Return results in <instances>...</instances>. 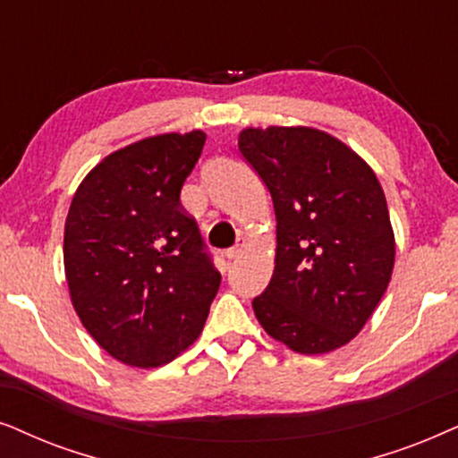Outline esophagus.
Wrapping results in <instances>:
<instances>
[{
	"mask_svg": "<svg viewBox=\"0 0 458 458\" xmlns=\"http://www.w3.org/2000/svg\"><path fill=\"white\" fill-rule=\"evenodd\" d=\"M245 247H247V239H241V241H239V245L233 247V249H228V251H225V258H228V259H236V258H241V253L245 251Z\"/></svg>",
	"mask_w": 458,
	"mask_h": 458,
	"instance_id": "esophagus-1",
	"label": "esophagus"
}]
</instances>
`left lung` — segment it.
<instances>
[{
    "mask_svg": "<svg viewBox=\"0 0 458 458\" xmlns=\"http://www.w3.org/2000/svg\"><path fill=\"white\" fill-rule=\"evenodd\" d=\"M239 150L276 213L274 272L253 300L261 328L306 356L339 350L392 280L395 236L379 180L356 150L308 125L245 127Z\"/></svg>",
    "mask_w": 458,
    "mask_h": 458,
    "instance_id": "obj_1",
    "label": "left lung"
}]
</instances>
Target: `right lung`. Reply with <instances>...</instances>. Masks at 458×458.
<instances>
[{
  "label": "right lung",
  "mask_w": 458,
  "mask_h": 458,
  "mask_svg": "<svg viewBox=\"0 0 458 458\" xmlns=\"http://www.w3.org/2000/svg\"><path fill=\"white\" fill-rule=\"evenodd\" d=\"M203 130L169 131L102 158L75 191L64 224L71 303L114 360L157 369L203 331L219 274L180 203Z\"/></svg>",
  "instance_id": "obj_1"
}]
</instances>
